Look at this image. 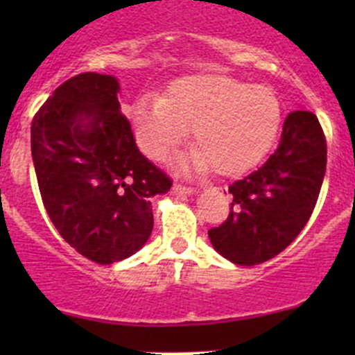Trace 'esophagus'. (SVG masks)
Wrapping results in <instances>:
<instances>
[{
    "label": "esophagus",
    "instance_id": "1",
    "mask_svg": "<svg viewBox=\"0 0 355 355\" xmlns=\"http://www.w3.org/2000/svg\"><path fill=\"white\" fill-rule=\"evenodd\" d=\"M172 193H174V196H192L193 193V188H190V187H183V184H174V187H172Z\"/></svg>",
    "mask_w": 355,
    "mask_h": 355
}]
</instances>
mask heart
Masks as SVG:
<instances>
[{
	"mask_svg": "<svg viewBox=\"0 0 355 355\" xmlns=\"http://www.w3.org/2000/svg\"><path fill=\"white\" fill-rule=\"evenodd\" d=\"M126 114L137 142L153 158H167L192 128L196 147L178 158V168L236 175L274 146L283 105L268 87L200 72L175 80L163 97L135 99Z\"/></svg>",
	"mask_w": 355,
	"mask_h": 355,
	"instance_id": "1",
	"label": "heart"
}]
</instances>
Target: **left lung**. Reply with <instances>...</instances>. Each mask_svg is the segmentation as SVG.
Wrapping results in <instances>:
<instances>
[{
  "label": "left lung",
  "instance_id": "1",
  "mask_svg": "<svg viewBox=\"0 0 355 355\" xmlns=\"http://www.w3.org/2000/svg\"><path fill=\"white\" fill-rule=\"evenodd\" d=\"M325 165L327 144L316 115L291 112L274 155L229 187L233 202L227 220L208 231L213 249L243 266L283 252L315 209Z\"/></svg>",
  "mask_w": 355,
  "mask_h": 355
}]
</instances>
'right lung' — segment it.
<instances>
[{
	"label": "right lung",
	"mask_w": 355,
	"mask_h": 355,
	"mask_svg": "<svg viewBox=\"0 0 355 355\" xmlns=\"http://www.w3.org/2000/svg\"><path fill=\"white\" fill-rule=\"evenodd\" d=\"M115 76L83 72L53 92L31 122L40 196L60 236L81 256L112 265L153 233L150 197L172 181L135 144Z\"/></svg>",
	"instance_id": "1"
}]
</instances>
